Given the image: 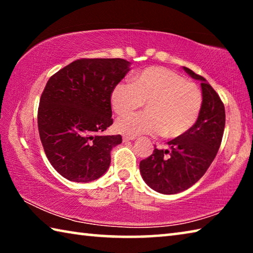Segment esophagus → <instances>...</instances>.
<instances>
[{
  "instance_id": "obj_1",
  "label": "esophagus",
  "mask_w": 253,
  "mask_h": 253,
  "mask_svg": "<svg viewBox=\"0 0 253 253\" xmlns=\"http://www.w3.org/2000/svg\"><path fill=\"white\" fill-rule=\"evenodd\" d=\"M134 139H136V137H134V136H124L123 137L124 142H129V140H134Z\"/></svg>"
}]
</instances>
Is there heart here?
<instances>
[{"label": "heart", "mask_w": 253, "mask_h": 253, "mask_svg": "<svg viewBox=\"0 0 253 253\" xmlns=\"http://www.w3.org/2000/svg\"><path fill=\"white\" fill-rule=\"evenodd\" d=\"M146 102L144 113L123 117L116 123L124 135H160L177 138L191 129L202 108V93L177 72L149 67L132 77V84H118L110 104L118 116H125Z\"/></svg>", "instance_id": "obj_1"}]
</instances>
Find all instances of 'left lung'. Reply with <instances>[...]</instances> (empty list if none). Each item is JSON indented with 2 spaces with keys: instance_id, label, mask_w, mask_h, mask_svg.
Masks as SVG:
<instances>
[{
  "instance_id": "left-lung-1",
  "label": "left lung",
  "mask_w": 253,
  "mask_h": 253,
  "mask_svg": "<svg viewBox=\"0 0 253 253\" xmlns=\"http://www.w3.org/2000/svg\"><path fill=\"white\" fill-rule=\"evenodd\" d=\"M192 78L201 81L202 108L196 123L183 136L168 142L169 149H154L139 163L147 185L162 194H176L195 184L216 156L225 126L224 105L202 76L183 67Z\"/></svg>"
}]
</instances>
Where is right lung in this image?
<instances>
[{
  "instance_id": "obj_1",
  "label": "right lung",
  "mask_w": 253,
  "mask_h": 253,
  "mask_svg": "<svg viewBox=\"0 0 253 253\" xmlns=\"http://www.w3.org/2000/svg\"><path fill=\"white\" fill-rule=\"evenodd\" d=\"M124 59H79L48 80L38 109V128L51 165L72 182L99 178L121 135L101 136L113 125L110 95L129 71Z\"/></svg>"
}]
</instances>
